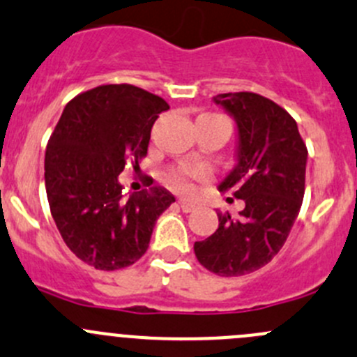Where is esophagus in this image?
Returning <instances> with one entry per match:
<instances>
[{"mask_svg":"<svg viewBox=\"0 0 357 357\" xmlns=\"http://www.w3.org/2000/svg\"><path fill=\"white\" fill-rule=\"evenodd\" d=\"M179 207H181L183 213H192V211L197 209V206L190 200H179Z\"/></svg>","mask_w":357,"mask_h":357,"instance_id":"obj_1","label":"esophagus"}]
</instances>
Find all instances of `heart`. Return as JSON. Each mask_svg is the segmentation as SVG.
Instances as JSON below:
<instances>
[{
	"label": "heart",
	"mask_w": 357,
	"mask_h": 357,
	"mask_svg": "<svg viewBox=\"0 0 357 357\" xmlns=\"http://www.w3.org/2000/svg\"><path fill=\"white\" fill-rule=\"evenodd\" d=\"M209 176L211 171L206 165H178L169 169L167 181L176 192L188 195L195 190L197 181H206Z\"/></svg>",
	"instance_id": "obj_1"
}]
</instances>
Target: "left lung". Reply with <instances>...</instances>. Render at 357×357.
Masks as SVG:
<instances>
[{
  "label": "left lung",
  "instance_id": "left-lung-1",
  "mask_svg": "<svg viewBox=\"0 0 357 357\" xmlns=\"http://www.w3.org/2000/svg\"><path fill=\"white\" fill-rule=\"evenodd\" d=\"M238 127L237 165L220 192L245 202L238 218L218 213V230L193 244L197 259L221 278L258 271L284 245L305 193L307 146L295 119L255 92L218 94Z\"/></svg>",
  "mask_w": 357,
  "mask_h": 357
}]
</instances>
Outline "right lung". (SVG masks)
Listing matches in <instances>:
<instances>
[{
	"mask_svg": "<svg viewBox=\"0 0 357 357\" xmlns=\"http://www.w3.org/2000/svg\"><path fill=\"white\" fill-rule=\"evenodd\" d=\"M169 105L120 83L82 92L66 105L45 153V186L62 241L86 265L119 271L150 245L157 218L174 202L160 186L129 199L119 181L126 164L139 167L151 127ZM146 186L153 179L146 176Z\"/></svg>",
	"mask_w": 357,
	"mask_h": 357,
	"instance_id": "obj_1",
	"label": "right lung"
}]
</instances>
